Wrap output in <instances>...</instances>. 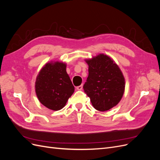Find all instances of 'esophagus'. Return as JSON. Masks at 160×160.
I'll use <instances>...</instances> for the list:
<instances>
[{"mask_svg":"<svg viewBox=\"0 0 160 160\" xmlns=\"http://www.w3.org/2000/svg\"><path fill=\"white\" fill-rule=\"evenodd\" d=\"M76 89H77V90H81L82 89H83V85H79V86H77V88H76Z\"/></svg>","mask_w":160,"mask_h":160,"instance_id":"1","label":"esophagus"}]
</instances>
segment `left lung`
<instances>
[{
    "instance_id": "obj_1",
    "label": "left lung",
    "mask_w": 160,
    "mask_h": 160,
    "mask_svg": "<svg viewBox=\"0 0 160 160\" xmlns=\"http://www.w3.org/2000/svg\"><path fill=\"white\" fill-rule=\"evenodd\" d=\"M85 61L89 66V75L83 89L95 109L108 111L117 105L123 95V72L113 59L103 53Z\"/></svg>"
}]
</instances>
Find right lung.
<instances>
[{"mask_svg": "<svg viewBox=\"0 0 160 160\" xmlns=\"http://www.w3.org/2000/svg\"><path fill=\"white\" fill-rule=\"evenodd\" d=\"M66 67V62L62 61L48 62L37 76L35 89L37 98L51 110L63 108L75 91Z\"/></svg>", "mask_w": 160, "mask_h": 160, "instance_id": "obj_1", "label": "right lung"}]
</instances>
